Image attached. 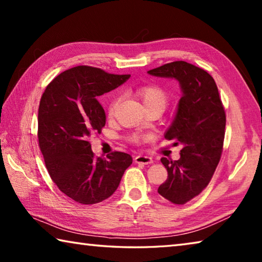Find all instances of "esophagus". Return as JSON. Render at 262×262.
I'll return each instance as SVG.
<instances>
[{
  "label": "esophagus",
  "instance_id": "1",
  "mask_svg": "<svg viewBox=\"0 0 262 262\" xmlns=\"http://www.w3.org/2000/svg\"><path fill=\"white\" fill-rule=\"evenodd\" d=\"M135 162L136 163H141V164H151L154 162V159L149 156H143V155H140V156L135 157Z\"/></svg>",
  "mask_w": 262,
  "mask_h": 262
}]
</instances>
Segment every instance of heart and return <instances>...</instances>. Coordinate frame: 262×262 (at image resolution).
<instances>
[{
    "mask_svg": "<svg viewBox=\"0 0 262 262\" xmlns=\"http://www.w3.org/2000/svg\"><path fill=\"white\" fill-rule=\"evenodd\" d=\"M137 94L141 97L142 101L145 105V107H150L154 105H159L165 107L167 103V95L161 86L157 85H145L139 89ZM115 106H117V100H114L110 106V114H113ZM135 141H139V137L135 136Z\"/></svg>",
    "mask_w": 262,
    "mask_h": 262,
    "instance_id": "b5f03b06",
    "label": "heart"
}]
</instances>
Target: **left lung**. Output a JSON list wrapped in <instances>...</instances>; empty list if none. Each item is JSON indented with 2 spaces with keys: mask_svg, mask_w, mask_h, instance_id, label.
Here are the masks:
<instances>
[{
  "mask_svg": "<svg viewBox=\"0 0 262 262\" xmlns=\"http://www.w3.org/2000/svg\"><path fill=\"white\" fill-rule=\"evenodd\" d=\"M148 74L173 78L180 85L173 121L164 136L176 139L183 149L178 161L161 159L167 179L159 186L158 193L176 205H183L207 187L220 162L225 133L224 107L214 78L187 62H171Z\"/></svg>",
  "mask_w": 262,
  "mask_h": 262,
  "instance_id": "left-lung-1",
  "label": "left lung"
}]
</instances>
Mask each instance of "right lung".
<instances>
[{"mask_svg": "<svg viewBox=\"0 0 262 262\" xmlns=\"http://www.w3.org/2000/svg\"><path fill=\"white\" fill-rule=\"evenodd\" d=\"M129 77L78 66L53 79L40 99L38 139L46 167L61 192L82 205L110 198L133 163L130 155L119 151L95 157L89 142L106 122L99 96Z\"/></svg>", "mask_w": 262, "mask_h": 262, "instance_id": "obj_1", "label": "right lung"}]
</instances>
